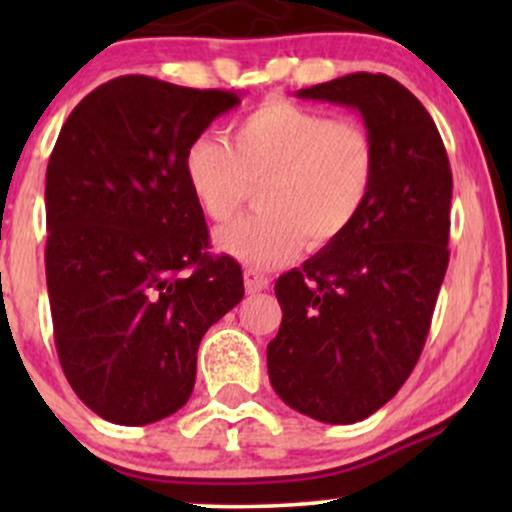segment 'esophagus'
<instances>
[{
	"mask_svg": "<svg viewBox=\"0 0 512 512\" xmlns=\"http://www.w3.org/2000/svg\"><path fill=\"white\" fill-rule=\"evenodd\" d=\"M267 286H269V279L262 272H257V269H252V267L245 269V289H248V293L264 291Z\"/></svg>",
	"mask_w": 512,
	"mask_h": 512,
	"instance_id": "34e87169",
	"label": "esophagus"
}]
</instances>
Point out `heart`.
Masks as SVG:
<instances>
[{"mask_svg": "<svg viewBox=\"0 0 512 512\" xmlns=\"http://www.w3.org/2000/svg\"><path fill=\"white\" fill-rule=\"evenodd\" d=\"M202 214L228 223L260 185V211L216 233L236 260L269 269L291 260L303 240L322 248L344 236L373 192L378 144L361 122L334 120L286 98H269L231 127V144L197 137L182 158Z\"/></svg>", "mask_w": 512, "mask_h": 512, "instance_id": "1", "label": "heart"}]
</instances>
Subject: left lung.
<instances>
[{"instance_id":"left-lung-1","label":"left lung","mask_w":512,"mask_h":512,"mask_svg":"<svg viewBox=\"0 0 512 512\" xmlns=\"http://www.w3.org/2000/svg\"><path fill=\"white\" fill-rule=\"evenodd\" d=\"M298 98L356 108L378 175L354 226L281 274L274 392L322 424H356L390 402L424 351L448 269L452 173L436 122L387 74L356 72Z\"/></svg>"}]
</instances>
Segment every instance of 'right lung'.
<instances>
[{"label": "right lung", "mask_w": 512, "mask_h": 512, "mask_svg": "<svg viewBox=\"0 0 512 512\" xmlns=\"http://www.w3.org/2000/svg\"><path fill=\"white\" fill-rule=\"evenodd\" d=\"M238 93L151 76L98 86L64 122L45 175V274L62 370L105 421L146 426L195 387L204 332L243 298V272L209 255L187 187V146Z\"/></svg>", "instance_id": "1"}]
</instances>
